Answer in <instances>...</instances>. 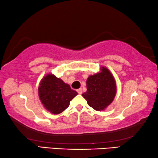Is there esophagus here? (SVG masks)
<instances>
[{
	"label": "esophagus",
	"instance_id": "obj_1",
	"mask_svg": "<svg viewBox=\"0 0 158 158\" xmlns=\"http://www.w3.org/2000/svg\"><path fill=\"white\" fill-rule=\"evenodd\" d=\"M77 93H78L79 94H82V89H79L78 90H77Z\"/></svg>",
	"mask_w": 158,
	"mask_h": 158
}]
</instances>
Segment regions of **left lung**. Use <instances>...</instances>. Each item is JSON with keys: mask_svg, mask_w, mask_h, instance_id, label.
Here are the masks:
<instances>
[{"mask_svg": "<svg viewBox=\"0 0 158 158\" xmlns=\"http://www.w3.org/2000/svg\"><path fill=\"white\" fill-rule=\"evenodd\" d=\"M86 87V92L82 96L86 100L88 105L96 111L105 110L113 102L116 94V81L105 67H102L100 73L89 77Z\"/></svg>", "mask_w": 158, "mask_h": 158, "instance_id": "8db88e82", "label": "left lung"}]
</instances>
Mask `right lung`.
<instances>
[{"instance_id":"right-lung-1","label":"right lung","mask_w":158,"mask_h":158,"mask_svg":"<svg viewBox=\"0 0 158 158\" xmlns=\"http://www.w3.org/2000/svg\"><path fill=\"white\" fill-rule=\"evenodd\" d=\"M38 93L44 108L53 114H59L65 111L69 102L78 94L68 84L52 74H48L42 78Z\"/></svg>"}]
</instances>
